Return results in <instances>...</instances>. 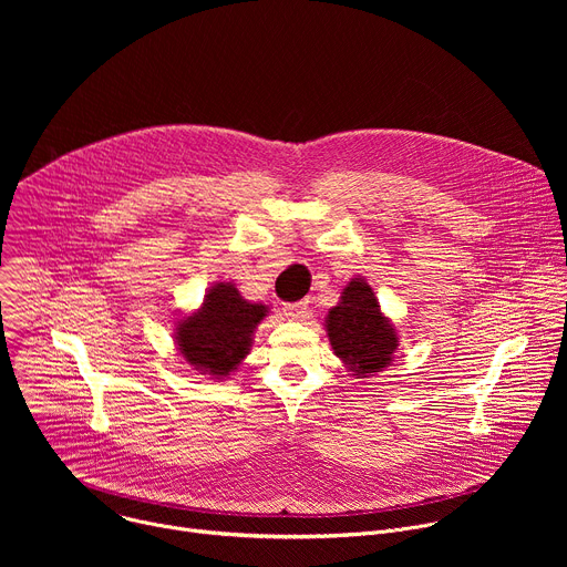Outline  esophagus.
Segmentation results:
<instances>
[{
  "instance_id": "34e87169",
  "label": "esophagus",
  "mask_w": 567,
  "mask_h": 567,
  "mask_svg": "<svg viewBox=\"0 0 567 567\" xmlns=\"http://www.w3.org/2000/svg\"><path fill=\"white\" fill-rule=\"evenodd\" d=\"M282 311L287 318H293V320H300L305 313H307V302H285L282 305Z\"/></svg>"
}]
</instances>
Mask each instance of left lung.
Masks as SVG:
<instances>
[{"label":"left lung","mask_w":567,"mask_h":567,"mask_svg":"<svg viewBox=\"0 0 567 567\" xmlns=\"http://www.w3.org/2000/svg\"><path fill=\"white\" fill-rule=\"evenodd\" d=\"M328 337L339 359L359 377L379 372L392 361L396 334L379 311V302L363 280L354 278L341 296V302L328 313Z\"/></svg>","instance_id":"left-lung-1"}]
</instances>
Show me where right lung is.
<instances>
[{"label": "right lung", "instance_id": "1", "mask_svg": "<svg viewBox=\"0 0 567 567\" xmlns=\"http://www.w3.org/2000/svg\"><path fill=\"white\" fill-rule=\"evenodd\" d=\"M265 316V305L249 302L233 285L219 282L206 293L204 307L179 322V350L197 370L226 377L249 354L251 334Z\"/></svg>", "mask_w": 567, "mask_h": 567}]
</instances>
